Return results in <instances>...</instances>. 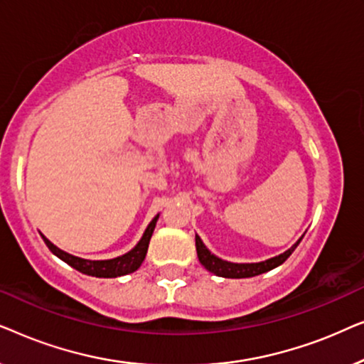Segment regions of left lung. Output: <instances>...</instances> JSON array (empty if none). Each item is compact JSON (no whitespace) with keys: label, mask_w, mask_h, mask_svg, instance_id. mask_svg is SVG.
I'll return each mask as SVG.
<instances>
[{"label":"left lung","mask_w":364,"mask_h":364,"mask_svg":"<svg viewBox=\"0 0 364 364\" xmlns=\"http://www.w3.org/2000/svg\"><path fill=\"white\" fill-rule=\"evenodd\" d=\"M298 243H300V240H298L295 245L290 248V250H287L285 253H282V255H278V257H273L267 262H260V263H230V262L220 260V258L215 257V255H212V253L207 250V247L202 243L200 237L196 235V248H197L198 260H200L202 265L205 267L208 272H212L213 275L225 277V278H250V277L260 275V273H265L268 270H272V268L282 265V263L291 255Z\"/></svg>","instance_id":"left-lung-1"}]
</instances>
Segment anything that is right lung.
I'll return each mask as SVG.
<instances>
[{
  "label": "right lung",
  "instance_id": "obj_1",
  "mask_svg": "<svg viewBox=\"0 0 364 364\" xmlns=\"http://www.w3.org/2000/svg\"><path fill=\"white\" fill-rule=\"evenodd\" d=\"M157 218H159V215L154 218L151 223H149V227L146 228V232H144V237L141 238V242H139L131 252L126 253V255H122V257L112 258V260H84V258L69 255V253L63 252L61 248L53 245V243L49 242L46 237H43V240L48 245L49 250L54 253V255L61 258L63 262H66L68 265L76 268L77 272L84 273V275H91V277H97V278H114V277L127 275V273L136 272L137 268L141 267L144 258H146L149 242H151L152 232H154V228H156Z\"/></svg>",
  "mask_w": 364,
  "mask_h": 364
}]
</instances>
